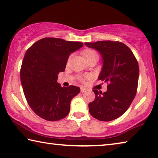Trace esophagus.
<instances>
[{"instance_id":"1","label":"esophagus","mask_w":158,"mask_h":158,"mask_svg":"<svg viewBox=\"0 0 158 158\" xmlns=\"http://www.w3.org/2000/svg\"><path fill=\"white\" fill-rule=\"evenodd\" d=\"M85 91H86V89H85V88L81 87V93H84Z\"/></svg>"}]
</instances>
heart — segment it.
I'll use <instances>...</instances> for the list:
<instances>
[{
  "instance_id": "heart-1",
  "label": "heart",
  "mask_w": 158,
  "mask_h": 158,
  "mask_svg": "<svg viewBox=\"0 0 158 158\" xmlns=\"http://www.w3.org/2000/svg\"><path fill=\"white\" fill-rule=\"evenodd\" d=\"M82 54L86 60H89L90 58L95 56H98L97 52H96L95 51L92 50V49H85L82 52ZM89 78H90V76H82L79 77V79L81 80V81H84L86 79H89Z\"/></svg>"
}]
</instances>
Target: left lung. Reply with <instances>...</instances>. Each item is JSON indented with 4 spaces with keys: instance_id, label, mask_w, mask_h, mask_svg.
I'll list each match as a JSON object with an SVG mask.
<instances>
[{
    "instance_id": "8db88e82",
    "label": "left lung",
    "mask_w": 158,
    "mask_h": 158,
    "mask_svg": "<svg viewBox=\"0 0 158 158\" xmlns=\"http://www.w3.org/2000/svg\"><path fill=\"white\" fill-rule=\"evenodd\" d=\"M84 44L100 53L104 63L98 79L107 83L105 93L93 90L95 98L89 104V112L99 121H113L127 110L137 93L139 74L137 60L130 48L121 42Z\"/></svg>"
}]
</instances>
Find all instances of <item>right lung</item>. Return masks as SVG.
I'll return each mask as SVG.
<instances>
[{
  "mask_svg": "<svg viewBox=\"0 0 158 158\" xmlns=\"http://www.w3.org/2000/svg\"><path fill=\"white\" fill-rule=\"evenodd\" d=\"M84 44L56 37H44L26 51L20 69L23 93L32 110L49 121L68 116L72 99L79 87H61L58 74L65 71L69 56Z\"/></svg>",
  "mask_w": 158,
  "mask_h": 158,
  "instance_id": "obj_1",
  "label": "right lung"
}]
</instances>
